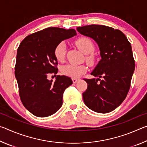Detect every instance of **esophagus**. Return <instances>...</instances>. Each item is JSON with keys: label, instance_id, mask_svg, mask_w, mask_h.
<instances>
[{"label": "esophagus", "instance_id": "obj_1", "mask_svg": "<svg viewBox=\"0 0 147 147\" xmlns=\"http://www.w3.org/2000/svg\"><path fill=\"white\" fill-rule=\"evenodd\" d=\"M72 80H73L74 84H76L80 80V79L79 78H72Z\"/></svg>", "mask_w": 147, "mask_h": 147}]
</instances>
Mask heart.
<instances>
[{
  "label": "heart",
  "instance_id": "1",
  "mask_svg": "<svg viewBox=\"0 0 147 147\" xmlns=\"http://www.w3.org/2000/svg\"><path fill=\"white\" fill-rule=\"evenodd\" d=\"M76 47L85 54H90L94 51V45L90 39L88 38H80L75 41ZM67 51V46L64 41H61L57 45L54 49V54L56 59L58 61L62 62L65 58ZM89 62L92 63L93 61V58L92 56L87 57ZM61 73L65 76L71 77L73 78H76L80 76L82 74L86 73L87 67L84 65L67 64L62 67Z\"/></svg>",
  "mask_w": 147,
  "mask_h": 147
}]
</instances>
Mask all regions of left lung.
<instances>
[{"mask_svg":"<svg viewBox=\"0 0 147 147\" xmlns=\"http://www.w3.org/2000/svg\"><path fill=\"white\" fill-rule=\"evenodd\" d=\"M77 31L97 43L101 57L91 73L96 78L84 79V103L95 112L109 113L121 105L130 89L135 69L131 44L121 31L109 26L91 24Z\"/></svg>","mask_w":147,"mask_h":147,"instance_id":"obj_1","label":"left lung"}]
</instances>
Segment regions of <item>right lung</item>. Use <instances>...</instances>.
I'll list each match as a JSON object with an SVG mask.
<instances>
[{"label":"right lung","mask_w":147,"mask_h":147,"mask_svg":"<svg viewBox=\"0 0 147 147\" xmlns=\"http://www.w3.org/2000/svg\"><path fill=\"white\" fill-rule=\"evenodd\" d=\"M76 35L74 29L49 27L29 35L19 45L15 76L22 103L35 116L46 117L61 107L64 91L73 81L66 76L58 75L54 82L47 78L58 71L55 47Z\"/></svg>","instance_id":"obj_1"}]
</instances>
